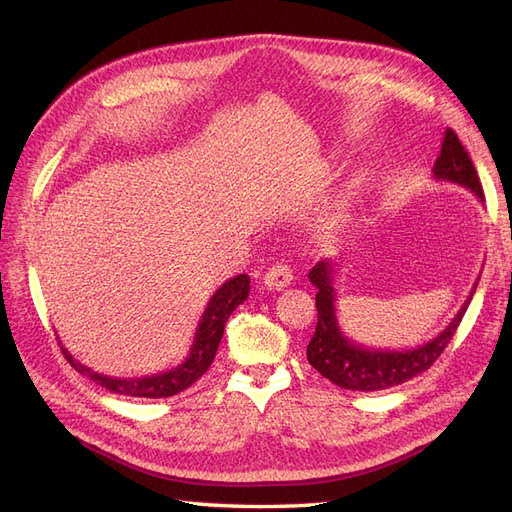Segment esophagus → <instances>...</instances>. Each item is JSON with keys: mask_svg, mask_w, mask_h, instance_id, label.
I'll list each match as a JSON object with an SVG mask.
<instances>
[{"mask_svg": "<svg viewBox=\"0 0 512 512\" xmlns=\"http://www.w3.org/2000/svg\"><path fill=\"white\" fill-rule=\"evenodd\" d=\"M292 284V271L284 262H275V265L265 273V286L269 290H284Z\"/></svg>", "mask_w": 512, "mask_h": 512, "instance_id": "esophagus-1", "label": "esophagus"}]
</instances>
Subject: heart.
<instances>
[{"label":"heart","instance_id":"b5f03b06","mask_svg":"<svg viewBox=\"0 0 512 512\" xmlns=\"http://www.w3.org/2000/svg\"><path fill=\"white\" fill-rule=\"evenodd\" d=\"M359 185H361L359 181H350L333 196L327 211H324L322 226H320L327 235H333V232H339L346 226L354 200L359 196Z\"/></svg>","mask_w":512,"mask_h":512}]
</instances>
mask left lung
Returning <instances> with one entry per match:
<instances>
[{
    "label": "left lung",
    "mask_w": 512,
    "mask_h": 512,
    "mask_svg": "<svg viewBox=\"0 0 512 512\" xmlns=\"http://www.w3.org/2000/svg\"><path fill=\"white\" fill-rule=\"evenodd\" d=\"M433 177L438 181L459 183L463 188L474 192V196L485 203L483 185L476 175V168L468 156L466 147L461 145L459 136L448 128L442 138L440 156L433 164ZM335 273L337 262L322 260L309 271V282L316 286V309H318V324L312 342L307 346V361L314 369L320 371V376L331 380L333 384L342 386L348 391H382L391 386L404 384L414 376L423 374L451 342L459 322L466 314V309L476 292V284L470 290V297L461 305L457 316L451 324L431 342L418 346L414 350H369L356 346L344 335L337 320V290H335ZM480 280V277H478Z\"/></svg>",
    "instance_id": "8db88e82"
}]
</instances>
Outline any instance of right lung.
Listing matches in <instances>:
<instances>
[{"label":"right lung","instance_id":"obj_1","mask_svg":"<svg viewBox=\"0 0 512 512\" xmlns=\"http://www.w3.org/2000/svg\"><path fill=\"white\" fill-rule=\"evenodd\" d=\"M247 294H250V277L245 273L232 277V280L224 282L218 290H215L213 297L207 303L203 318L198 322L190 354L185 356V361L181 365H177L175 369L162 371V374L141 376V378H113V376L98 374V371H91L87 365H81L79 361L72 359V354L64 346H61V352H64L68 363L79 371V374L94 380L106 391L126 395V397H147V399L173 397L188 389V386H192L209 369V365L215 359V352H218V346L222 342L226 320L247 299Z\"/></svg>","mask_w":512,"mask_h":512}]
</instances>
